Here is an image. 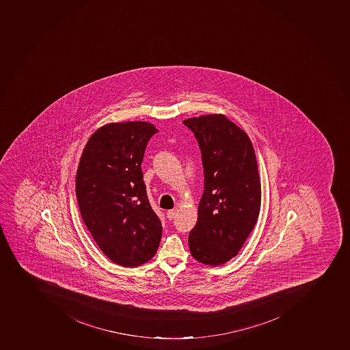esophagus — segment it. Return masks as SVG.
Instances as JSON below:
<instances>
[{
  "instance_id": "esophagus-1",
  "label": "esophagus",
  "mask_w": 350,
  "mask_h": 350,
  "mask_svg": "<svg viewBox=\"0 0 350 350\" xmlns=\"http://www.w3.org/2000/svg\"><path fill=\"white\" fill-rule=\"evenodd\" d=\"M167 218L170 219V221H172V219H174L175 218V216H176V211H174V209H172V211H168L167 212Z\"/></svg>"
}]
</instances>
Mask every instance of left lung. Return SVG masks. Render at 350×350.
<instances>
[{
  "instance_id": "obj_1",
  "label": "left lung",
  "mask_w": 350,
  "mask_h": 350,
  "mask_svg": "<svg viewBox=\"0 0 350 350\" xmlns=\"http://www.w3.org/2000/svg\"><path fill=\"white\" fill-rule=\"evenodd\" d=\"M183 123L198 142L205 178L189 250L197 262L218 266L237 255L258 219L262 186L255 150L246 133L224 114Z\"/></svg>"
}]
</instances>
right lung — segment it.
<instances>
[{"instance_id": "right-lung-1", "label": "right lung", "mask_w": 350, "mask_h": 350, "mask_svg": "<svg viewBox=\"0 0 350 350\" xmlns=\"http://www.w3.org/2000/svg\"><path fill=\"white\" fill-rule=\"evenodd\" d=\"M157 132L148 122L106 124L92 134L79 159L81 216L106 257L123 267L153 258L162 238L141 168L147 142Z\"/></svg>"}]
</instances>
